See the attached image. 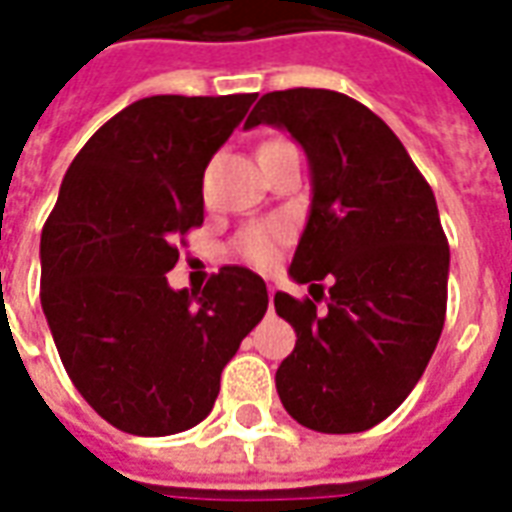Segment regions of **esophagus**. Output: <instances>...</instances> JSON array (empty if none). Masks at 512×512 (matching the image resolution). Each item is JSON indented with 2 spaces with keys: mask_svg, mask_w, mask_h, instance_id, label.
<instances>
[{
  "mask_svg": "<svg viewBox=\"0 0 512 512\" xmlns=\"http://www.w3.org/2000/svg\"><path fill=\"white\" fill-rule=\"evenodd\" d=\"M268 299L274 301V288H271V285H268Z\"/></svg>",
  "mask_w": 512,
  "mask_h": 512,
  "instance_id": "1",
  "label": "esophagus"
}]
</instances>
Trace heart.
<instances>
[{"label": "heart", "mask_w": 512, "mask_h": 512, "mask_svg": "<svg viewBox=\"0 0 512 512\" xmlns=\"http://www.w3.org/2000/svg\"><path fill=\"white\" fill-rule=\"evenodd\" d=\"M290 238H293V224L288 219H263V222L246 224L235 238V255L249 266L271 268Z\"/></svg>", "instance_id": "b5f03b06"}]
</instances>
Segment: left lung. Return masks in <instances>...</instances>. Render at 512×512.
<instances>
[{
    "mask_svg": "<svg viewBox=\"0 0 512 512\" xmlns=\"http://www.w3.org/2000/svg\"><path fill=\"white\" fill-rule=\"evenodd\" d=\"M260 123L285 128L310 161V219L290 277L310 290L334 282L326 312L274 296L296 329L279 400L304 428L359 433L406 400L444 329L450 246L436 197L392 128L348 95L266 93L244 128Z\"/></svg>",
    "mask_w": 512,
    "mask_h": 512,
    "instance_id": "left-lung-1",
    "label": "left lung"
}]
</instances>
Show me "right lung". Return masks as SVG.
<instances>
[{"label":"right lung","instance_id":"obj_1","mask_svg":"<svg viewBox=\"0 0 512 512\" xmlns=\"http://www.w3.org/2000/svg\"><path fill=\"white\" fill-rule=\"evenodd\" d=\"M257 93L153 95L73 158L40 235V304L73 386L134 436L211 414L224 365L268 310L266 282L224 266L172 290L178 238L202 224V175Z\"/></svg>","mask_w":512,"mask_h":512}]
</instances>
